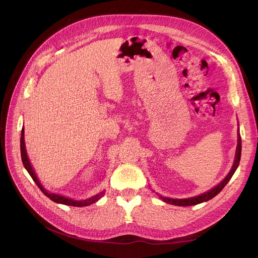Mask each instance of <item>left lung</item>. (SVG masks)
I'll use <instances>...</instances> for the list:
<instances>
[{
  "mask_svg": "<svg viewBox=\"0 0 258 258\" xmlns=\"http://www.w3.org/2000/svg\"><path fill=\"white\" fill-rule=\"evenodd\" d=\"M238 135V139H237V147H236V153H235V160L233 166L231 168V170L229 171V173L226 175V178L219 184L216 185L215 187H213L210 190H208L207 192L202 194L200 196L197 197H192V198H188V199H169V198H164L161 197L160 199L163 200L165 203H168V204L171 205H175V206H192V205H197V204H201L203 202H207L209 200H211L212 198H214L216 195H219L223 188L227 185V183L230 181V179L232 178V175L234 174L236 168L238 167L239 161H240V154H241V139L239 134Z\"/></svg>",
  "mask_w": 258,
  "mask_h": 258,
  "instance_id": "obj_1",
  "label": "left lung"
}]
</instances>
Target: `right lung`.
Here are the masks:
<instances>
[{
    "label": "right lung",
    "instance_id": "add662e5",
    "mask_svg": "<svg viewBox=\"0 0 258 258\" xmlns=\"http://www.w3.org/2000/svg\"><path fill=\"white\" fill-rule=\"evenodd\" d=\"M21 156H22V161H23V164L25 166V168L27 169V171L29 172V174L31 175V178L33 179V181L36 183V185L38 186V188L42 190V192L48 197L51 201L55 202V203H58V204H63V205H68V206H74V207H84V206H89L91 204H93V203L97 202L104 194V191H102L101 194H98L96 196H94L90 199H87V200H83V201H74L72 199H69V198H66V197H62V196H59V195H56V194H52V192H49L48 190H46V189L42 186V184L39 183L36 174L30 164L29 162V159L28 157H27V153H26V146H25V140H24V127L22 128V134H21Z\"/></svg>",
    "mask_w": 258,
    "mask_h": 258
}]
</instances>
